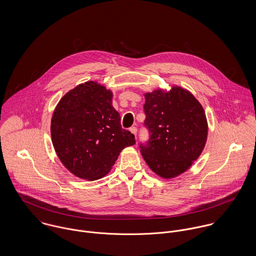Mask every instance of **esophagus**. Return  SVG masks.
<instances>
[{"instance_id":"esophagus-1","label":"esophagus","mask_w":256,"mask_h":256,"mask_svg":"<svg viewBox=\"0 0 256 256\" xmlns=\"http://www.w3.org/2000/svg\"><path fill=\"white\" fill-rule=\"evenodd\" d=\"M130 131H131V133H133L135 136H137V127H135V126L131 127V128H130Z\"/></svg>"}]
</instances>
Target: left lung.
Segmentation results:
<instances>
[{"mask_svg":"<svg viewBox=\"0 0 256 256\" xmlns=\"http://www.w3.org/2000/svg\"><path fill=\"white\" fill-rule=\"evenodd\" d=\"M144 125L148 130L141 154L150 168L162 178L187 170L201 154L207 140L208 124L200 102L188 90L172 86L145 94Z\"/></svg>","mask_w":256,"mask_h":256,"instance_id":"obj_1","label":"left lung"}]
</instances>
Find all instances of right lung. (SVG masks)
I'll use <instances>...</instances> for the list:
<instances>
[{"label":"right lung","instance_id":"right-lung-1","mask_svg":"<svg viewBox=\"0 0 256 256\" xmlns=\"http://www.w3.org/2000/svg\"><path fill=\"white\" fill-rule=\"evenodd\" d=\"M51 137L65 168L86 180L108 174L121 150L136 143L135 136L121 126L112 92L92 80L60 100L51 119Z\"/></svg>","mask_w":256,"mask_h":256}]
</instances>
